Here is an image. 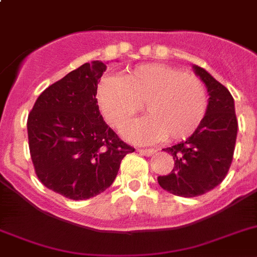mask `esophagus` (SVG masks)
<instances>
[{"label": "esophagus", "instance_id": "obj_1", "mask_svg": "<svg viewBox=\"0 0 257 257\" xmlns=\"http://www.w3.org/2000/svg\"><path fill=\"white\" fill-rule=\"evenodd\" d=\"M137 151L140 152L141 155H145V156H151V155H154L155 152H156V150L155 149H138Z\"/></svg>", "mask_w": 257, "mask_h": 257}]
</instances>
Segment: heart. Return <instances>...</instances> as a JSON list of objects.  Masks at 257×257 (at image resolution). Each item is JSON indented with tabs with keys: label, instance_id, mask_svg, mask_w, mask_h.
<instances>
[{
	"label": "heart",
	"instance_id": "obj_1",
	"mask_svg": "<svg viewBox=\"0 0 257 257\" xmlns=\"http://www.w3.org/2000/svg\"><path fill=\"white\" fill-rule=\"evenodd\" d=\"M97 101L115 129L123 128L142 105L146 116L134 120L123 132L126 140L136 143L188 138L201 125L209 105L206 87L200 78L164 64L137 66L121 79L102 78Z\"/></svg>",
	"mask_w": 257,
	"mask_h": 257
}]
</instances>
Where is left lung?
<instances>
[{"label":"left lung","instance_id":"left-lung-1","mask_svg":"<svg viewBox=\"0 0 257 257\" xmlns=\"http://www.w3.org/2000/svg\"><path fill=\"white\" fill-rule=\"evenodd\" d=\"M209 92L202 123L186 141L164 149L173 156L170 174L157 177L161 188L180 197H196L223 182L234 154L238 121L234 100L221 83L205 69L193 66Z\"/></svg>","mask_w":257,"mask_h":257}]
</instances>
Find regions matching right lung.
Segmentation results:
<instances>
[{
	"label": "right lung",
	"mask_w": 257,
	"mask_h": 257,
	"mask_svg": "<svg viewBox=\"0 0 257 257\" xmlns=\"http://www.w3.org/2000/svg\"><path fill=\"white\" fill-rule=\"evenodd\" d=\"M106 65L83 64L39 94L28 116L34 172L48 189L88 200L111 186L124 156L134 151L105 123L97 84Z\"/></svg>",
	"instance_id": "obj_1"
}]
</instances>
